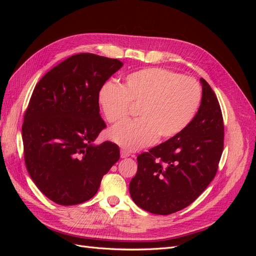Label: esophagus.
I'll return each mask as SVG.
<instances>
[{"label": "esophagus", "mask_w": 256, "mask_h": 256, "mask_svg": "<svg viewBox=\"0 0 256 256\" xmlns=\"http://www.w3.org/2000/svg\"><path fill=\"white\" fill-rule=\"evenodd\" d=\"M130 156V152L126 150H120V157L122 158H127Z\"/></svg>", "instance_id": "34e87169"}]
</instances>
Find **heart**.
Masks as SVG:
<instances>
[{
    "label": "heart",
    "instance_id": "1",
    "mask_svg": "<svg viewBox=\"0 0 256 256\" xmlns=\"http://www.w3.org/2000/svg\"><path fill=\"white\" fill-rule=\"evenodd\" d=\"M200 100L202 90L194 79L158 67L131 72L120 85L106 83L99 92V104L111 124L126 120L130 106H138L140 118L110 131L111 140L130 150L180 134L194 118Z\"/></svg>",
    "mask_w": 256,
    "mask_h": 256
}]
</instances>
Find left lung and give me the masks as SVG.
Segmentation results:
<instances>
[{
	"instance_id": "1",
	"label": "left lung",
	"mask_w": 256,
	"mask_h": 256,
	"mask_svg": "<svg viewBox=\"0 0 256 256\" xmlns=\"http://www.w3.org/2000/svg\"><path fill=\"white\" fill-rule=\"evenodd\" d=\"M202 102L180 134L138 154L129 192L146 212L171 214L189 206L214 180L223 152L224 125L216 96L203 78Z\"/></svg>"
}]
</instances>
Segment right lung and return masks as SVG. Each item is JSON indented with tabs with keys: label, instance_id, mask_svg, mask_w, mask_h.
I'll use <instances>...</instances> for the list:
<instances>
[{
	"label": "right lung",
	"instance_id": "obj_1",
	"mask_svg": "<svg viewBox=\"0 0 256 256\" xmlns=\"http://www.w3.org/2000/svg\"><path fill=\"white\" fill-rule=\"evenodd\" d=\"M120 60L79 53L53 67L36 84L22 125L28 172L44 194L69 206L94 196L120 159V147L94 142L106 122L99 92L122 68Z\"/></svg>",
	"mask_w": 256,
	"mask_h": 256
}]
</instances>
